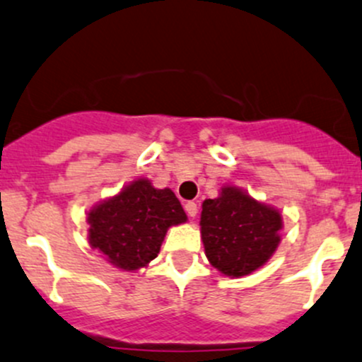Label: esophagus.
I'll use <instances>...</instances> for the list:
<instances>
[{
  "mask_svg": "<svg viewBox=\"0 0 362 362\" xmlns=\"http://www.w3.org/2000/svg\"><path fill=\"white\" fill-rule=\"evenodd\" d=\"M185 211H186V214L189 216V218H195L197 212H199V206H197L195 202H186L185 204Z\"/></svg>",
  "mask_w": 362,
  "mask_h": 362,
  "instance_id": "obj_1",
  "label": "esophagus"
}]
</instances>
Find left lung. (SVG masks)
Wrapping results in <instances>:
<instances>
[{"instance_id":"obj_1","label":"left lung","mask_w":362,"mask_h":362,"mask_svg":"<svg viewBox=\"0 0 362 362\" xmlns=\"http://www.w3.org/2000/svg\"><path fill=\"white\" fill-rule=\"evenodd\" d=\"M282 216L235 186L202 204L200 232L209 263L228 277H242L270 259L281 242Z\"/></svg>"}]
</instances>
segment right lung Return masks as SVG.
I'll return each mask as SVG.
<instances>
[{
  "label": "right lung",
  "mask_w": 362,
  "mask_h": 362,
  "mask_svg": "<svg viewBox=\"0 0 362 362\" xmlns=\"http://www.w3.org/2000/svg\"><path fill=\"white\" fill-rule=\"evenodd\" d=\"M87 221L90 245L106 262L137 270L158 256L167 230L185 223L186 214L173 189L137 180L92 209Z\"/></svg>",
  "instance_id": "obj_1"
}]
</instances>
